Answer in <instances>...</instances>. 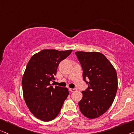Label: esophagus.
Listing matches in <instances>:
<instances>
[{"label":"esophagus","mask_w":134,"mask_h":134,"mask_svg":"<svg viewBox=\"0 0 134 134\" xmlns=\"http://www.w3.org/2000/svg\"><path fill=\"white\" fill-rule=\"evenodd\" d=\"M76 90H77L76 88H69V91H70L71 92H76Z\"/></svg>","instance_id":"esophagus-1"}]
</instances>
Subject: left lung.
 <instances>
[{
  "label": "left lung",
  "mask_w": 134,
  "mask_h": 134,
  "mask_svg": "<svg viewBox=\"0 0 134 134\" xmlns=\"http://www.w3.org/2000/svg\"><path fill=\"white\" fill-rule=\"evenodd\" d=\"M81 65L83 80L88 84L82 91V98L78 103L81 112L87 118L99 117L109 109L118 88L117 75L106 57L99 52H76ZM88 79L89 82H87Z\"/></svg>",
  "instance_id": "8db88e82"
}]
</instances>
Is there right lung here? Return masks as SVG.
<instances>
[{"label":"right lung","instance_id":"obj_1","mask_svg":"<svg viewBox=\"0 0 134 134\" xmlns=\"http://www.w3.org/2000/svg\"><path fill=\"white\" fill-rule=\"evenodd\" d=\"M72 50H43L32 56L22 77L24 98L35 117L44 121L55 118L69 95L67 88L50 84L61 61Z\"/></svg>","mask_w":134,"mask_h":134}]
</instances>
